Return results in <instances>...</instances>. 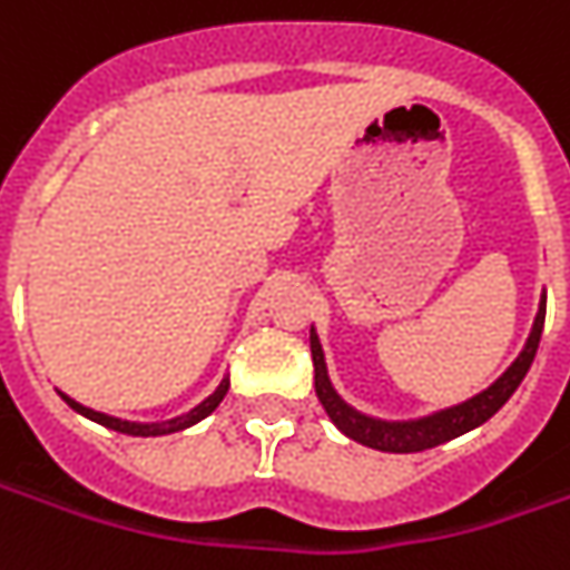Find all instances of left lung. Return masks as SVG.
Returning <instances> with one entry per match:
<instances>
[{
  "label": "left lung",
  "instance_id": "left-lung-1",
  "mask_svg": "<svg viewBox=\"0 0 570 570\" xmlns=\"http://www.w3.org/2000/svg\"><path fill=\"white\" fill-rule=\"evenodd\" d=\"M543 321H546V299L537 312V321H533V331H530V340L524 352L514 358V365L499 377L490 390H483L480 396L468 399L455 409H446L440 415L424 417V421H412V424H383V421H371V417L352 412L350 405L343 399L336 396L334 386L327 381V367H324V355H321V346H317V336L312 334V362H315V393L324 405V412L331 415L340 431L352 436L355 443H365L371 449H381V452H421V449H433L446 440H455L462 433L474 431L478 424H483L487 417H493L509 402L514 390L521 386L524 374L533 365V355H537V346H540V336H543Z\"/></svg>",
  "mask_w": 570,
  "mask_h": 570
}]
</instances>
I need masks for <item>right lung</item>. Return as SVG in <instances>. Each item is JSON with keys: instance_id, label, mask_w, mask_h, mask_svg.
Instances as JSON below:
<instances>
[{"instance_id": "1", "label": "right lung", "mask_w": 570, "mask_h": 570, "mask_svg": "<svg viewBox=\"0 0 570 570\" xmlns=\"http://www.w3.org/2000/svg\"><path fill=\"white\" fill-rule=\"evenodd\" d=\"M227 386H230V381H224L212 393V396L205 399L203 405H196L189 415L184 417H174V421H165V424H130V421H118V417H108L102 415V412H92V409H87V405H80V402H73V399L65 396V402L71 405L73 412H80V415H87L90 421H96V424H102V428H111V431L118 433H127V436H161V433H174V431H184V428H189V424H196V421H203L205 415H212L215 409H218V402L224 399V393H227Z\"/></svg>"}]
</instances>
